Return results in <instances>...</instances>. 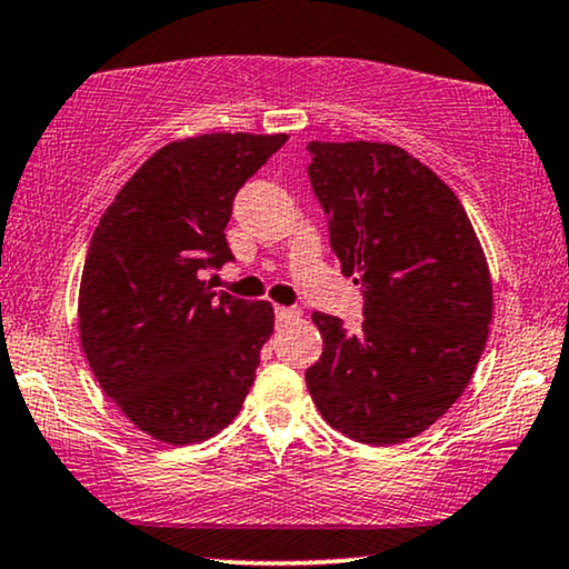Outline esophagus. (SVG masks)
I'll use <instances>...</instances> for the list:
<instances>
[{"label":"esophagus","mask_w":569,"mask_h":569,"mask_svg":"<svg viewBox=\"0 0 569 569\" xmlns=\"http://www.w3.org/2000/svg\"><path fill=\"white\" fill-rule=\"evenodd\" d=\"M276 317L280 322H289V320H299L301 309L297 307H276Z\"/></svg>","instance_id":"obj_1"}]
</instances>
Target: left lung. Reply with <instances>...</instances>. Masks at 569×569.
<instances>
[{"label":"left lung","mask_w":569,"mask_h":569,"mask_svg":"<svg viewBox=\"0 0 569 569\" xmlns=\"http://www.w3.org/2000/svg\"><path fill=\"white\" fill-rule=\"evenodd\" d=\"M309 179L343 276L363 289L348 332L315 312L322 356L307 388L356 442L398 445L463 396L487 346L491 276L458 194L390 142H309Z\"/></svg>","instance_id":"obj_1"}]
</instances>
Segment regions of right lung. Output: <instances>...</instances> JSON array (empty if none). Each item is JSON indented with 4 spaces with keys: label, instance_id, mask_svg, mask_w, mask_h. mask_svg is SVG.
I'll return each instance as SVG.
<instances>
[{
    "label": "right lung",
    "instance_id": "add662e5",
    "mask_svg": "<svg viewBox=\"0 0 569 569\" xmlns=\"http://www.w3.org/2000/svg\"><path fill=\"white\" fill-rule=\"evenodd\" d=\"M289 134L210 132L156 150L98 221L80 278L78 330L98 385L140 431L192 445L237 419L276 315L210 291L231 260L239 187Z\"/></svg>",
    "mask_w": 569,
    "mask_h": 569
}]
</instances>
